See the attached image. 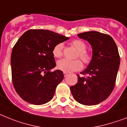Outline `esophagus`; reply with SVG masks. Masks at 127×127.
I'll use <instances>...</instances> for the list:
<instances>
[{
	"label": "esophagus",
	"instance_id": "obj_1",
	"mask_svg": "<svg viewBox=\"0 0 127 127\" xmlns=\"http://www.w3.org/2000/svg\"><path fill=\"white\" fill-rule=\"evenodd\" d=\"M63 74H64V77H66L67 75H68V73H67V72H63Z\"/></svg>",
	"mask_w": 127,
	"mask_h": 127
}]
</instances>
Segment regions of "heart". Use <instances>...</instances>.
Wrapping results in <instances>:
<instances>
[{
  "label": "heart",
  "mask_w": 127,
  "mask_h": 127,
  "mask_svg": "<svg viewBox=\"0 0 127 127\" xmlns=\"http://www.w3.org/2000/svg\"><path fill=\"white\" fill-rule=\"evenodd\" d=\"M73 46L78 51L77 57H79L85 64H89L91 61L92 56L86 50L87 44L83 40L75 39L72 42ZM63 44L60 42L54 46L53 49V54L55 57H61L63 55ZM83 67V63L79 59L70 61L68 59H62L57 63V68L64 72H75L79 70Z\"/></svg>",
  "instance_id": "obj_1"
}]
</instances>
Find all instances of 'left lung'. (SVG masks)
I'll return each instance as SVG.
<instances>
[{
  "mask_svg": "<svg viewBox=\"0 0 127 127\" xmlns=\"http://www.w3.org/2000/svg\"><path fill=\"white\" fill-rule=\"evenodd\" d=\"M87 40L92 48V57L88 67L81 72L76 85L70 87L72 94L78 103L95 105L108 97L116 84L120 63L118 49L108 35L91 31L77 35Z\"/></svg>",
  "mask_w": 127,
  "mask_h": 127,
  "instance_id": "left-lung-1",
  "label": "left lung"
}]
</instances>
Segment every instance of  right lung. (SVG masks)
I'll return each mask as SVG.
<instances>
[{"instance_id":"right-lung-1","label":"right lung","mask_w":127,"mask_h":127,"mask_svg":"<svg viewBox=\"0 0 127 127\" xmlns=\"http://www.w3.org/2000/svg\"><path fill=\"white\" fill-rule=\"evenodd\" d=\"M69 37L44 30H30L19 39L11 55L13 85L22 99L35 105L52 99L64 78L56 66L53 49Z\"/></svg>"}]
</instances>
